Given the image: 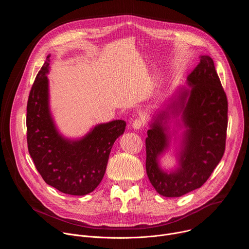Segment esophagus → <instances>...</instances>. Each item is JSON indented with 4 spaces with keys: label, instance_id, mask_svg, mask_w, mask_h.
<instances>
[{
    "label": "esophagus",
    "instance_id": "esophagus-1",
    "mask_svg": "<svg viewBox=\"0 0 249 249\" xmlns=\"http://www.w3.org/2000/svg\"><path fill=\"white\" fill-rule=\"evenodd\" d=\"M142 126H144V120H142L140 118L135 119L132 123V128H134L135 130H139L140 128H142Z\"/></svg>",
    "mask_w": 249,
    "mask_h": 249
}]
</instances>
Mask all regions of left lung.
I'll use <instances>...</instances> for the list:
<instances>
[{"mask_svg": "<svg viewBox=\"0 0 249 249\" xmlns=\"http://www.w3.org/2000/svg\"><path fill=\"white\" fill-rule=\"evenodd\" d=\"M186 83L188 88H179L166 108L155 113L146 139L147 174L157 192L164 197H180L200 188L219 164L226 148L228 99L210 56H200ZM179 116L180 121L177 119ZM171 118L175 119L172 132ZM181 128L180 139L175 134ZM171 136L180 139L179 165L164 171L159 159L168 149Z\"/></svg>", "mask_w": 249, "mask_h": 249, "instance_id": "left-lung-1", "label": "left lung"}]
</instances>
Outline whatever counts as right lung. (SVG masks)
Returning a JSON list of instances; mask_svg holds the SVG:
<instances>
[{
    "instance_id": "obj_1",
    "label": "right lung",
    "mask_w": 249,
    "mask_h": 249,
    "mask_svg": "<svg viewBox=\"0 0 249 249\" xmlns=\"http://www.w3.org/2000/svg\"><path fill=\"white\" fill-rule=\"evenodd\" d=\"M50 54L32 85L27 101L26 128L29 155L44 181L65 194L92 192L105 173L115 140L126 127L123 120L94 126L81 139L61 135L49 107Z\"/></svg>"
}]
</instances>
